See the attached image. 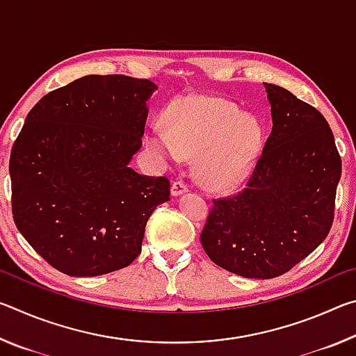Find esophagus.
Segmentation results:
<instances>
[{
    "label": "esophagus",
    "instance_id": "34e87169",
    "mask_svg": "<svg viewBox=\"0 0 356 356\" xmlns=\"http://www.w3.org/2000/svg\"><path fill=\"white\" fill-rule=\"evenodd\" d=\"M185 191H188V184H186L185 180H180V179L174 180L172 185H171V195L172 196H179V195H182V193H185Z\"/></svg>",
    "mask_w": 356,
    "mask_h": 356
}]
</instances>
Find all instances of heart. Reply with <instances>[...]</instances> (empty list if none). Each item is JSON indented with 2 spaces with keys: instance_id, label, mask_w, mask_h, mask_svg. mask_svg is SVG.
Segmentation results:
<instances>
[{
  "instance_id": "b5f03b06",
  "label": "heart",
  "mask_w": 356,
  "mask_h": 356,
  "mask_svg": "<svg viewBox=\"0 0 356 356\" xmlns=\"http://www.w3.org/2000/svg\"><path fill=\"white\" fill-rule=\"evenodd\" d=\"M165 129L149 131V147L176 160L196 155V172L213 190L232 188L254 165L262 143L256 119L236 105L210 95H186L172 102L165 114Z\"/></svg>"
}]
</instances>
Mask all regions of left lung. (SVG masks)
<instances>
[{"label":"left lung","instance_id":"obj_1","mask_svg":"<svg viewBox=\"0 0 356 356\" xmlns=\"http://www.w3.org/2000/svg\"><path fill=\"white\" fill-rule=\"evenodd\" d=\"M273 129L245 188L216 197L201 245L218 267L245 278L284 275L328 236L341 155L321 111L265 83Z\"/></svg>","mask_w":356,"mask_h":356}]
</instances>
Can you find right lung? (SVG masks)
Instances as JSON below:
<instances>
[{
  "label": "right lung",
  "instance_id": "obj_1",
  "mask_svg": "<svg viewBox=\"0 0 356 356\" xmlns=\"http://www.w3.org/2000/svg\"><path fill=\"white\" fill-rule=\"evenodd\" d=\"M146 78L88 75L44 95L12 146V215L22 236L69 276L127 267L170 180L129 166L143 144Z\"/></svg>",
  "mask_w": 356,
  "mask_h": 356
}]
</instances>
